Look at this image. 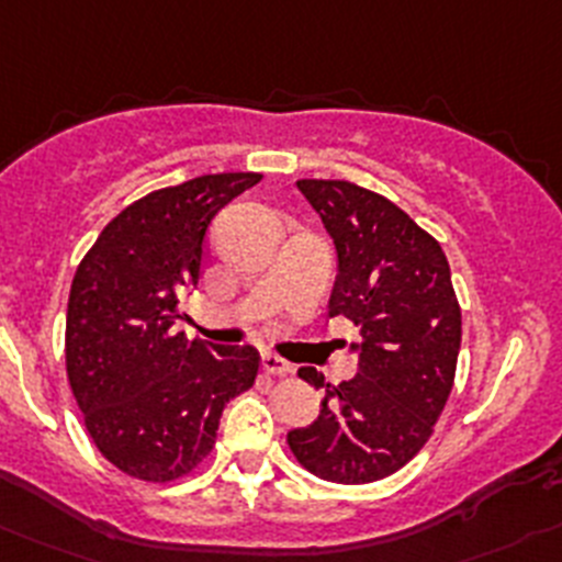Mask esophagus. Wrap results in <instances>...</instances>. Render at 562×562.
I'll return each instance as SVG.
<instances>
[{"label":"esophagus","mask_w":562,"mask_h":562,"mask_svg":"<svg viewBox=\"0 0 562 562\" xmlns=\"http://www.w3.org/2000/svg\"><path fill=\"white\" fill-rule=\"evenodd\" d=\"M263 369H266V374H274V376H285V374H291V371H293V366H291V363H288V360L277 358V355L266 352V355H263Z\"/></svg>","instance_id":"1"}]
</instances>
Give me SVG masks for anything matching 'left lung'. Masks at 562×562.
Returning <instances> with one entry per match:
<instances>
[{"label":"left lung","mask_w":562,"mask_h":562,"mask_svg":"<svg viewBox=\"0 0 562 562\" xmlns=\"http://www.w3.org/2000/svg\"><path fill=\"white\" fill-rule=\"evenodd\" d=\"M338 255L329 318L358 327V374L324 391L313 424L288 432L311 474L363 485L411 463L452 393L460 305L438 240L385 196L346 180H299ZM324 387V374L299 369Z\"/></svg>","instance_id":"1"}]
</instances>
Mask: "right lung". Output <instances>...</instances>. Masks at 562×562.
<instances>
[{"mask_svg": "<svg viewBox=\"0 0 562 562\" xmlns=\"http://www.w3.org/2000/svg\"><path fill=\"white\" fill-rule=\"evenodd\" d=\"M255 171L204 175L124 207L82 257L66 313V371L88 435L124 474L171 482L216 443L233 396L255 385V346L175 333L199 285L204 235Z\"/></svg>", "mask_w": 562, "mask_h": 562, "instance_id": "add662e5", "label": "right lung"}]
</instances>
